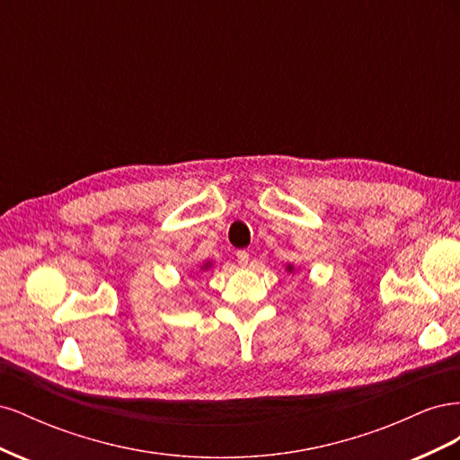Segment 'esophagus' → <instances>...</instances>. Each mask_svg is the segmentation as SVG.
Masks as SVG:
<instances>
[{
	"instance_id": "esophagus-1",
	"label": "esophagus",
	"mask_w": 460,
	"mask_h": 460,
	"mask_svg": "<svg viewBox=\"0 0 460 460\" xmlns=\"http://www.w3.org/2000/svg\"><path fill=\"white\" fill-rule=\"evenodd\" d=\"M235 257H238V264H240L242 269H243V267H247V262H249V253L245 252V249H242V252L235 253Z\"/></svg>"
}]
</instances>
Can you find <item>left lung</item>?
I'll list each match as a JSON object with an SVG mask.
<instances>
[{
    "label": "left lung",
    "mask_w": 460,
    "mask_h": 460,
    "mask_svg": "<svg viewBox=\"0 0 460 460\" xmlns=\"http://www.w3.org/2000/svg\"><path fill=\"white\" fill-rule=\"evenodd\" d=\"M286 270H288V272H294V264H288Z\"/></svg>",
    "instance_id": "left-lung-1"
}]
</instances>
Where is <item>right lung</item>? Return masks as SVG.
<instances>
[{"mask_svg":"<svg viewBox=\"0 0 460 460\" xmlns=\"http://www.w3.org/2000/svg\"><path fill=\"white\" fill-rule=\"evenodd\" d=\"M207 269H211V262H205L203 267H201V270H207Z\"/></svg>","mask_w":460,"mask_h":460,"instance_id":"add662e5","label":"right lung"}]
</instances>
